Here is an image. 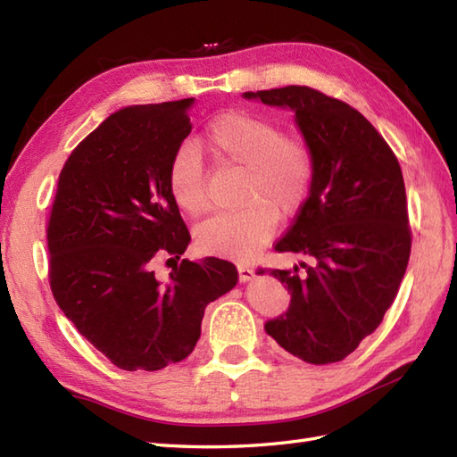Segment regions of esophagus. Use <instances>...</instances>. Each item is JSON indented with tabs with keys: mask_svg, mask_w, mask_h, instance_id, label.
Listing matches in <instances>:
<instances>
[{
	"mask_svg": "<svg viewBox=\"0 0 457 457\" xmlns=\"http://www.w3.org/2000/svg\"><path fill=\"white\" fill-rule=\"evenodd\" d=\"M237 275H239V283H247V280H251V278L255 277V270L245 267V265H239L237 267Z\"/></svg>",
	"mask_w": 457,
	"mask_h": 457,
	"instance_id": "esophagus-1",
	"label": "esophagus"
}]
</instances>
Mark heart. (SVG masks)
Wrapping results in <instances>:
<instances>
[{"mask_svg": "<svg viewBox=\"0 0 457 457\" xmlns=\"http://www.w3.org/2000/svg\"><path fill=\"white\" fill-rule=\"evenodd\" d=\"M204 141L218 161L245 170V208L202 221L194 231L196 247L206 255L247 261L273 236L277 216H295L303 208L314 180L312 151L303 139L285 137L278 123L249 113L220 115ZM167 187L187 216H200L208 208L202 159L190 145L172 154Z\"/></svg>", "mask_w": 457, "mask_h": 457, "instance_id": "1", "label": "heart"}]
</instances>
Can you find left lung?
Masks as SVG:
<instances>
[{
	"label": "left lung",
	"mask_w": 457,
	"mask_h": 457,
	"mask_svg": "<svg viewBox=\"0 0 457 457\" xmlns=\"http://www.w3.org/2000/svg\"><path fill=\"white\" fill-rule=\"evenodd\" d=\"M244 98L293 110L314 157L312 188L275 245L304 255L306 263L270 270L290 304L265 332L306 363L342 361L381 324L409 265L401 164L361 113L308 86Z\"/></svg>",
	"instance_id": "left-lung-1"
}]
</instances>
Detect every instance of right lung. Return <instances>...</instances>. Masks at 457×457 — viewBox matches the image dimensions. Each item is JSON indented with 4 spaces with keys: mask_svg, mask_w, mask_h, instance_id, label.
Instances as JSON below:
<instances>
[{
    "mask_svg": "<svg viewBox=\"0 0 457 457\" xmlns=\"http://www.w3.org/2000/svg\"><path fill=\"white\" fill-rule=\"evenodd\" d=\"M194 98L129 105L102 121L61 170L48 218L56 304L125 371H159L192 353L204 310L237 285L229 261L182 259L187 223L167 187L172 154L192 131ZM177 260L169 284L159 258Z\"/></svg>",
    "mask_w": 457,
    "mask_h": 457,
    "instance_id": "1",
    "label": "right lung"
}]
</instances>
